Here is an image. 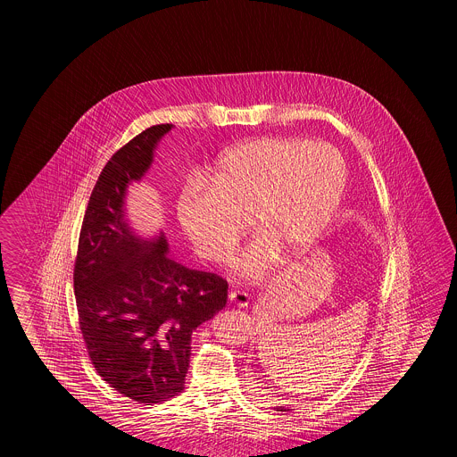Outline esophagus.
I'll list each match as a JSON object with an SVG mask.
<instances>
[{
    "label": "esophagus",
    "mask_w": 457,
    "mask_h": 457,
    "mask_svg": "<svg viewBox=\"0 0 457 457\" xmlns=\"http://www.w3.org/2000/svg\"><path fill=\"white\" fill-rule=\"evenodd\" d=\"M229 300L237 306H248L249 296L245 291H229Z\"/></svg>",
    "instance_id": "obj_1"
}]
</instances>
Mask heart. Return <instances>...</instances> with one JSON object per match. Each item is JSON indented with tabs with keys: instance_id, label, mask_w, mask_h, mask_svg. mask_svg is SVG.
<instances>
[{
	"instance_id": "b5f03b06",
	"label": "heart",
	"mask_w": 457,
	"mask_h": 457,
	"mask_svg": "<svg viewBox=\"0 0 457 457\" xmlns=\"http://www.w3.org/2000/svg\"><path fill=\"white\" fill-rule=\"evenodd\" d=\"M346 187L342 154L306 138L263 137L224 151L209 184L189 179L176 201L180 233L197 256L228 263L248 221L258 241L237 260L241 277L258 279L278 251L310 248L338 208Z\"/></svg>"
}]
</instances>
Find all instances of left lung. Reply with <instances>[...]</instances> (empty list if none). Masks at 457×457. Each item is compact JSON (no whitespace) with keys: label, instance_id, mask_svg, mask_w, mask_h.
<instances>
[{"label":"left lung","instance_id":"8db88e82","mask_svg":"<svg viewBox=\"0 0 457 457\" xmlns=\"http://www.w3.org/2000/svg\"><path fill=\"white\" fill-rule=\"evenodd\" d=\"M278 411H283V409H278Z\"/></svg>","mask_w":457,"mask_h":457}]
</instances>
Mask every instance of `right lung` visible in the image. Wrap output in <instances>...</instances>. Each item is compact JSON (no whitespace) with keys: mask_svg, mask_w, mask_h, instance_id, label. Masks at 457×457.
Returning a JSON list of instances; mask_svg holds the SVG:
<instances>
[{"mask_svg":"<svg viewBox=\"0 0 457 457\" xmlns=\"http://www.w3.org/2000/svg\"><path fill=\"white\" fill-rule=\"evenodd\" d=\"M170 129H145L102 169L73 270L80 330L97 374L145 405L182 392L191 335L228 300L226 279L176 263L167 256L164 233L144 239L125 220L127 186L144 178Z\"/></svg>","mask_w":457,"mask_h":457,"instance_id":"right-lung-1","label":"right lung"}]
</instances>
